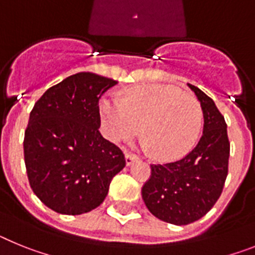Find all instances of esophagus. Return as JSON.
Listing matches in <instances>:
<instances>
[{
  "label": "esophagus",
  "mask_w": 255,
  "mask_h": 255,
  "mask_svg": "<svg viewBox=\"0 0 255 255\" xmlns=\"http://www.w3.org/2000/svg\"><path fill=\"white\" fill-rule=\"evenodd\" d=\"M134 160H136V156L132 152H126V164L130 165Z\"/></svg>",
  "instance_id": "esophagus-1"
}]
</instances>
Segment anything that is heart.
<instances>
[{"instance_id":"obj_1","label":"heart","mask_w":255,"mask_h":255,"mask_svg":"<svg viewBox=\"0 0 255 255\" xmlns=\"http://www.w3.org/2000/svg\"><path fill=\"white\" fill-rule=\"evenodd\" d=\"M100 114L106 136L114 142L130 140L142 126L143 146L161 160L189 152L203 123L198 99L168 85L133 86L126 90L123 101L104 97Z\"/></svg>"}]
</instances>
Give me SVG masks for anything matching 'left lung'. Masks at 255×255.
<instances>
[{
	"label": "left lung",
	"instance_id": "obj_1",
	"mask_svg": "<svg viewBox=\"0 0 255 255\" xmlns=\"http://www.w3.org/2000/svg\"><path fill=\"white\" fill-rule=\"evenodd\" d=\"M200 101L204 128L198 145L183 158L151 164L141 194L150 213L172 225H190L209 212L229 173L230 141L225 118L209 96L189 85Z\"/></svg>",
	"mask_w": 255,
	"mask_h": 255
}]
</instances>
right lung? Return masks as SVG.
<instances>
[{"label": "right lung", "instance_id": "obj_1", "mask_svg": "<svg viewBox=\"0 0 255 255\" xmlns=\"http://www.w3.org/2000/svg\"><path fill=\"white\" fill-rule=\"evenodd\" d=\"M118 85L94 73H77L48 88L30 112L24 160L37 198L60 214L78 216L106 198L125 154L101 136L99 101Z\"/></svg>", "mask_w": 255, "mask_h": 255}]
</instances>
